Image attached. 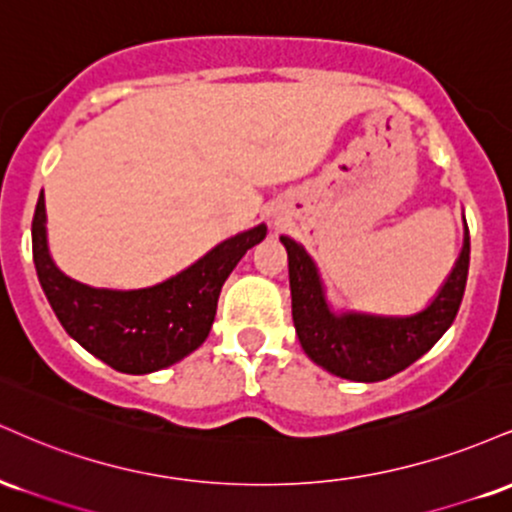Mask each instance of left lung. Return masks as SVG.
Instances as JSON below:
<instances>
[{
    "mask_svg": "<svg viewBox=\"0 0 512 512\" xmlns=\"http://www.w3.org/2000/svg\"><path fill=\"white\" fill-rule=\"evenodd\" d=\"M289 252L293 325L303 351L317 366L358 383H375L399 373L443 337L460 310L469 272V231L455 269L424 313L411 317L332 315L322 298L315 264L291 238Z\"/></svg>",
    "mask_w": 512,
    "mask_h": 512,
    "instance_id": "left-lung-1",
    "label": "left lung"
}]
</instances>
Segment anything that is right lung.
Here are the masks:
<instances>
[{
	"mask_svg": "<svg viewBox=\"0 0 512 512\" xmlns=\"http://www.w3.org/2000/svg\"><path fill=\"white\" fill-rule=\"evenodd\" d=\"M31 236L40 286L69 337L110 368L139 375L173 366L209 337L223 281L240 257L267 236V228L257 226L223 240L190 269L139 291L91 289L52 264L43 192L35 204Z\"/></svg>",
	"mask_w": 512,
	"mask_h": 512,
	"instance_id": "add662e5",
	"label": "right lung"
}]
</instances>
